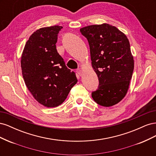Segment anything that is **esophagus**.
<instances>
[{
	"mask_svg": "<svg viewBox=\"0 0 156 156\" xmlns=\"http://www.w3.org/2000/svg\"><path fill=\"white\" fill-rule=\"evenodd\" d=\"M76 72H77V74H78V75H79L80 76H81V75H83V72H82V71H81V69H77V71H76Z\"/></svg>",
	"mask_w": 156,
	"mask_h": 156,
	"instance_id": "1",
	"label": "esophagus"
}]
</instances>
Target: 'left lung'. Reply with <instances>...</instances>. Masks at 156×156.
Returning a JSON list of instances; mask_svg holds the SVG:
<instances>
[{
	"instance_id": "obj_1",
	"label": "left lung",
	"mask_w": 156,
	"mask_h": 156,
	"mask_svg": "<svg viewBox=\"0 0 156 156\" xmlns=\"http://www.w3.org/2000/svg\"><path fill=\"white\" fill-rule=\"evenodd\" d=\"M90 46L92 66L99 87L92 93L93 100L103 107L119 103L126 95L134 69L129 41L115 26L103 23L81 28Z\"/></svg>"
}]
</instances>
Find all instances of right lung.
<instances>
[{"instance_id": "obj_1", "label": "right lung", "mask_w": 156, "mask_h": 156, "mask_svg": "<svg viewBox=\"0 0 156 156\" xmlns=\"http://www.w3.org/2000/svg\"><path fill=\"white\" fill-rule=\"evenodd\" d=\"M62 27L41 28L29 37L23 51L21 66L27 87L35 100L47 107H57L65 101L77 82L56 48Z\"/></svg>"}]
</instances>
